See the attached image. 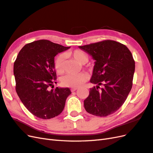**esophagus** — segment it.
<instances>
[{
  "mask_svg": "<svg viewBox=\"0 0 153 153\" xmlns=\"http://www.w3.org/2000/svg\"><path fill=\"white\" fill-rule=\"evenodd\" d=\"M77 88H71V91L73 92H75L76 91H77Z\"/></svg>",
  "mask_w": 153,
  "mask_h": 153,
  "instance_id": "obj_1",
  "label": "esophagus"
}]
</instances>
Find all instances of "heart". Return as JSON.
I'll return each mask as SVG.
<instances>
[{
    "label": "heart",
    "instance_id": "obj_1",
    "mask_svg": "<svg viewBox=\"0 0 153 153\" xmlns=\"http://www.w3.org/2000/svg\"><path fill=\"white\" fill-rule=\"evenodd\" d=\"M66 56H72L74 60L81 65H85L88 61V55L79 50H76L72 52L66 53ZM64 61L63 54H59L55 59V68L58 74H61L64 72ZM88 79V76L85 73H81L77 75H66L62 77L61 83L66 87L77 88L83 85Z\"/></svg>",
    "mask_w": 153,
    "mask_h": 153
}]
</instances>
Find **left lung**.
Returning <instances> with one entry per match:
<instances>
[{
    "label": "left lung",
    "mask_w": 153,
    "mask_h": 153,
    "mask_svg": "<svg viewBox=\"0 0 153 153\" xmlns=\"http://www.w3.org/2000/svg\"><path fill=\"white\" fill-rule=\"evenodd\" d=\"M95 60L90 88L84 100L86 111L105 117L122 106L130 92L135 70V62L130 50L120 42L105 40L79 46ZM100 85L103 88L98 90Z\"/></svg>",
    "instance_id": "left-lung-1"
}]
</instances>
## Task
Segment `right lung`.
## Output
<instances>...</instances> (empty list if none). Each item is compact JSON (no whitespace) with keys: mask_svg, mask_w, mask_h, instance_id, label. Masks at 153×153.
Here are the masks:
<instances>
[{"mask_svg":"<svg viewBox=\"0 0 153 153\" xmlns=\"http://www.w3.org/2000/svg\"><path fill=\"white\" fill-rule=\"evenodd\" d=\"M69 48L48 40L33 41L23 47L14 62L17 95L25 107L39 118L59 115L71 94L68 88L50 90L56 79L54 57Z\"/></svg>","mask_w":153,"mask_h":153,"instance_id":"add662e5","label":"right lung"}]
</instances>
